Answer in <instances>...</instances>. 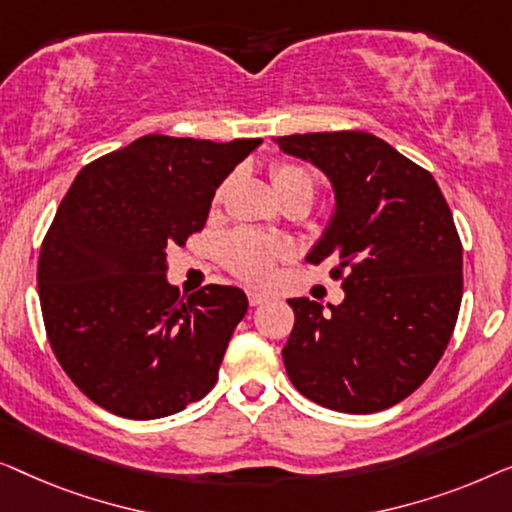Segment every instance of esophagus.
<instances>
[{
	"label": "esophagus",
	"instance_id": "1",
	"mask_svg": "<svg viewBox=\"0 0 512 512\" xmlns=\"http://www.w3.org/2000/svg\"><path fill=\"white\" fill-rule=\"evenodd\" d=\"M271 297L266 292H259V290H248V301H250V306H259V304H264V301H269Z\"/></svg>",
	"mask_w": 512,
	"mask_h": 512
}]
</instances>
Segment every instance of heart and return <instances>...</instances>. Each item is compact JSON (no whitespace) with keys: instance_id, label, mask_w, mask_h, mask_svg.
I'll return each instance as SVG.
<instances>
[{"instance_id":"heart-1","label":"heart","mask_w":512,"mask_h":512,"mask_svg":"<svg viewBox=\"0 0 512 512\" xmlns=\"http://www.w3.org/2000/svg\"><path fill=\"white\" fill-rule=\"evenodd\" d=\"M271 183L276 187L280 199L290 197V194L304 192L313 197V181L306 169L297 164L276 162L271 167ZM222 190L215 194V201H220ZM290 257V248L283 241L266 239V236L250 232V229H234L220 241V262L225 264L234 276H239L246 283L266 285L276 276L278 262Z\"/></svg>"}]
</instances>
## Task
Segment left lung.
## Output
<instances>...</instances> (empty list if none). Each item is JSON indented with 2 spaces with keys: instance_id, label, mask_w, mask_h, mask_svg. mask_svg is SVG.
Segmentation results:
<instances>
[{
  "instance_id": "obj_1",
  "label": "left lung",
  "mask_w": 512,
  "mask_h": 512,
  "mask_svg": "<svg viewBox=\"0 0 512 512\" xmlns=\"http://www.w3.org/2000/svg\"><path fill=\"white\" fill-rule=\"evenodd\" d=\"M334 187L336 211L306 262H336L345 299H290L292 385L338 413H378L413 394L448 348L462 304V241L441 187L366 132L278 136Z\"/></svg>"
}]
</instances>
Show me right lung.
<instances>
[{
    "label": "right lung",
    "instance_id": "obj_1",
    "mask_svg": "<svg viewBox=\"0 0 512 512\" xmlns=\"http://www.w3.org/2000/svg\"><path fill=\"white\" fill-rule=\"evenodd\" d=\"M259 143L148 134L78 171L37 280L50 348L97 406L157 420L213 390L246 292L206 285L178 299L167 250L204 229L215 190Z\"/></svg>",
    "mask_w": 512,
    "mask_h": 512
}]
</instances>
